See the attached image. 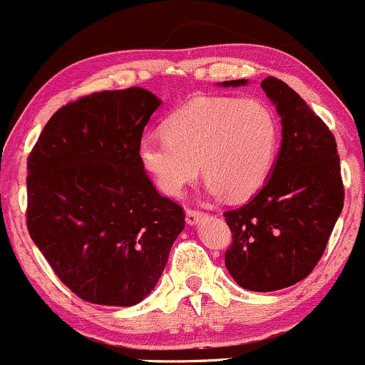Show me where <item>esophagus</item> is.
I'll use <instances>...</instances> for the list:
<instances>
[{
	"instance_id": "1",
	"label": "esophagus",
	"mask_w": 365,
	"mask_h": 365,
	"mask_svg": "<svg viewBox=\"0 0 365 365\" xmlns=\"http://www.w3.org/2000/svg\"><path fill=\"white\" fill-rule=\"evenodd\" d=\"M205 217H207V213L200 212V210H187V212H186V224L187 225H198Z\"/></svg>"
}]
</instances>
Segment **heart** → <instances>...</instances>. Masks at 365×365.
<instances>
[{"mask_svg": "<svg viewBox=\"0 0 365 365\" xmlns=\"http://www.w3.org/2000/svg\"><path fill=\"white\" fill-rule=\"evenodd\" d=\"M162 133L140 140L138 158L169 196L182 195L201 167L210 195L250 198L272 174L280 143L277 114L259 98H192L165 119Z\"/></svg>", "mask_w": 365, "mask_h": 365, "instance_id": "b5f03b06", "label": "heart"}]
</instances>
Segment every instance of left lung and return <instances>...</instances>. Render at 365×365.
<instances>
[{"label":"left lung","mask_w":365,"mask_h":365,"mask_svg":"<svg viewBox=\"0 0 365 365\" xmlns=\"http://www.w3.org/2000/svg\"><path fill=\"white\" fill-rule=\"evenodd\" d=\"M261 88L280 115V152L258 195L224 213L232 232L225 267L242 289L273 292L304 280L318 264L344 208V184L327 124L285 81L268 76Z\"/></svg>","instance_id":"8db88e82"}]
</instances>
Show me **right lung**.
I'll list each match as a JSON object with an SVG mask.
<instances>
[{"mask_svg": "<svg viewBox=\"0 0 365 365\" xmlns=\"http://www.w3.org/2000/svg\"><path fill=\"white\" fill-rule=\"evenodd\" d=\"M162 101L148 90L92 93L61 107L27 162V227L56 275L83 301L135 306L157 285L184 229L138 143Z\"/></svg>", "mask_w": 365, "mask_h": 365, "instance_id": "right-lung-1", "label": "right lung"}]
</instances>
